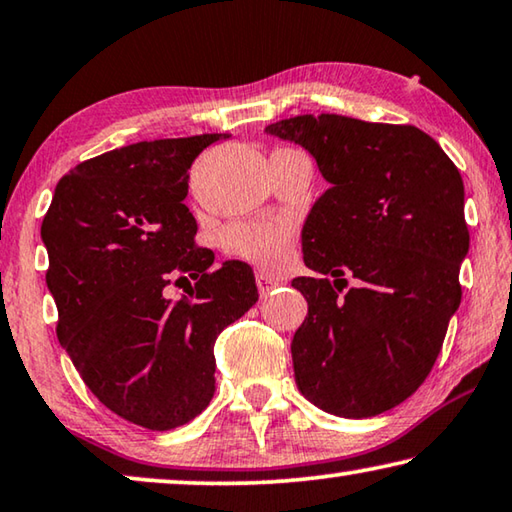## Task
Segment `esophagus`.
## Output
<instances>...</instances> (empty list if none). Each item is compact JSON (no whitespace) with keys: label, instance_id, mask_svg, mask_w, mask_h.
Listing matches in <instances>:
<instances>
[{"label":"esophagus","instance_id":"obj_1","mask_svg":"<svg viewBox=\"0 0 512 512\" xmlns=\"http://www.w3.org/2000/svg\"><path fill=\"white\" fill-rule=\"evenodd\" d=\"M275 287H280V280H275V278H271V275H266V273H257L259 296H269Z\"/></svg>","mask_w":512,"mask_h":512}]
</instances>
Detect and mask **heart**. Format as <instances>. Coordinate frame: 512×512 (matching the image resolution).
Returning <instances> with one entry per match:
<instances>
[{
  "label": "heart",
  "instance_id": "heart-1",
  "mask_svg": "<svg viewBox=\"0 0 512 512\" xmlns=\"http://www.w3.org/2000/svg\"><path fill=\"white\" fill-rule=\"evenodd\" d=\"M223 246L227 253L246 262L264 269H280L291 257L294 227L287 221L234 223L223 234Z\"/></svg>",
  "mask_w": 512,
  "mask_h": 512
}]
</instances>
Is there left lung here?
I'll use <instances>...</instances> for the list:
<instances>
[{"instance_id":"obj_1","label":"left lung","mask_w":512,"mask_h":512,"mask_svg":"<svg viewBox=\"0 0 512 512\" xmlns=\"http://www.w3.org/2000/svg\"><path fill=\"white\" fill-rule=\"evenodd\" d=\"M264 132L305 148L330 184L303 225V259L321 278L291 282L307 300L291 342L300 394L346 419L392 410L431 373L460 305L458 168L412 125L307 113Z\"/></svg>"}]
</instances>
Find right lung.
Listing matches in <instances>:
<instances>
[{
	"label": "right lung",
	"instance_id": "add662e5",
	"mask_svg": "<svg viewBox=\"0 0 512 512\" xmlns=\"http://www.w3.org/2000/svg\"><path fill=\"white\" fill-rule=\"evenodd\" d=\"M221 139L230 136L141 141L81 161L40 227L61 346L100 403L150 431L207 408L216 337L259 298L248 264L209 269L214 253L196 248L184 205L191 164ZM189 277L190 296L170 301L165 287Z\"/></svg>",
	"mask_w": 512,
	"mask_h": 512
}]
</instances>
